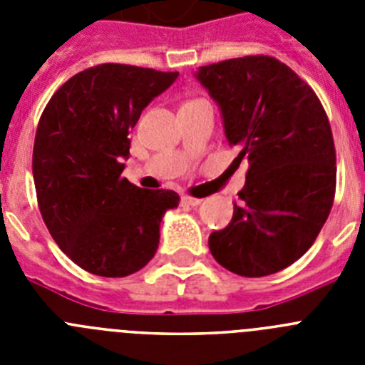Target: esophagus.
Returning a JSON list of instances; mask_svg holds the SVG:
<instances>
[{
    "mask_svg": "<svg viewBox=\"0 0 365 365\" xmlns=\"http://www.w3.org/2000/svg\"><path fill=\"white\" fill-rule=\"evenodd\" d=\"M182 202H185V205H188V206H197V205H201L202 199L190 197V195H185V197H182Z\"/></svg>",
    "mask_w": 365,
    "mask_h": 365,
    "instance_id": "1",
    "label": "esophagus"
}]
</instances>
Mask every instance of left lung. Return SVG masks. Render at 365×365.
<instances>
[{"instance_id": "8db88e82", "label": "left lung", "mask_w": 365, "mask_h": 365, "mask_svg": "<svg viewBox=\"0 0 365 365\" xmlns=\"http://www.w3.org/2000/svg\"><path fill=\"white\" fill-rule=\"evenodd\" d=\"M195 78L221 109L235 160H248L232 221L208 237L212 256L245 278L279 272L311 248L334 201L324 106L291 67L263 54L202 66Z\"/></svg>"}]
</instances>
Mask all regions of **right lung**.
<instances>
[{
  "label": "right lung",
  "mask_w": 365,
  "mask_h": 365,
  "mask_svg": "<svg viewBox=\"0 0 365 365\" xmlns=\"http://www.w3.org/2000/svg\"><path fill=\"white\" fill-rule=\"evenodd\" d=\"M179 73L124 63L89 67L67 80L38 122L32 175L38 206L53 240L87 272L124 278L159 247L172 190H144L120 177L130 130L143 109Z\"/></svg>",
  "instance_id": "right-lung-1"
}]
</instances>
